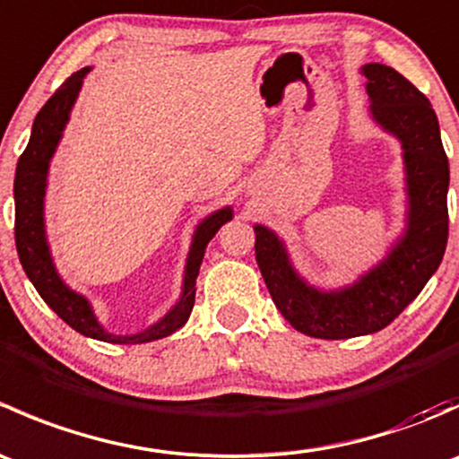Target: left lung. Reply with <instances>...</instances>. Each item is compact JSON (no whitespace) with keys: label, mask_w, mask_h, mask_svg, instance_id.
Segmentation results:
<instances>
[{"label":"left lung","mask_w":459,"mask_h":459,"mask_svg":"<svg viewBox=\"0 0 459 459\" xmlns=\"http://www.w3.org/2000/svg\"><path fill=\"white\" fill-rule=\"evenodd\" d=\"M371 117L402 143L406 170L404 235L353 284L319 290L295 271L284 242L255 224V259L273 302L286 322L319 340H346L382 331L427 286L448 239V160L437 115L424 92L384 64L362 66Z\"/></svg>","instance_id":"8db88e82"}]
</instances>
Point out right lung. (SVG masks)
Segmentation results:
<instances>
[{
  "label": "right lung",
  "instance_id": "right-lung-1",
  "mask_svg": "<svg viewBox=\"0 0 459 459\" xmlns=\"http://www.w3.org/2000/svg\"><path fill=\"white\" fill-rule=\"evenodd\" d=\"M88 71H91V66L73 73L55 91V95L41 106L35 122H32L29 146H26L20 161H17L15 188H13V193H15L17 255H20L22 266H24L26 275H29L37 293L41 295V299L68 326L75 328L82 335L100 342H110V344H143V342L161 340V337L170 335L178 328H182L186 319L191 317L193 304H195V280L202 266L204 251H206L208 242L215 238L217 230L221 229V224L233 220V208L226 206L221 211L211 212L195 229L191 251H188L186 257V268H184V286L179 302L160 322L148 326L146 331L135 333V335H113V333L106 331L97 322L92 307L88 304L84 295L68 289L62 277H59L57 268L53 264V255H50L44 226V197L48 166L55 151H57L59 140H62V133L66 128L68 117H71L73 104H75L77 95H80L82 82H84Z\"/></svg>",
  "mask_w": 459,
  "mask_h": 459
}]
</instances>
